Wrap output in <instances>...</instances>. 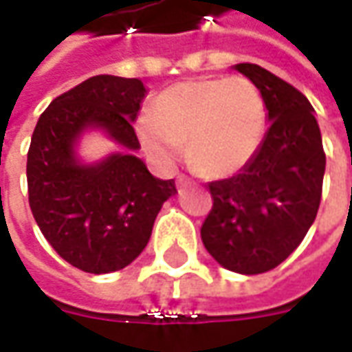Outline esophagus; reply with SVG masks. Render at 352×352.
Returning a JSON list of instances; mask_svg holds the SVG:
<instances>
[{"label":"esophagus","mask_w":352,"mask_h":352,"mask_svg":"<svg viewBox=\"0 0 352 352\" xmlns=\"http://www.w3.org/2000/svg\"><path fill=\"white\" fill-rule=\"evenodd\" d=\"M187 183H189V179L185 175L177 177V187H183V185H187Z\"/></svg>","instance_id":"obj_1"}]
</instances>
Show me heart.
<instances>
[{"instance_id": "1", "label": "heart", "mask_w": 352, "mask_h": 352, "mask_svg": "<svg viewBox=\"0 0 352 352\" xmlns=\"http://www.w3.org/2000/svg\"><path fill=\"white\" fill-rule=\"evenodd\" d=\"M266 133V104L244 76L195 78L163 90L138 138L160 167H173L187 144L192 165L208 177H228L254 160Z\"/></svg>"}]
</instances>
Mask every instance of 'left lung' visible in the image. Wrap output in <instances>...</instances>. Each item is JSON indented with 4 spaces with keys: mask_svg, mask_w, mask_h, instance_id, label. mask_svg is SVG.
I'll return each instance as SVG.
<instances>
[{
    "mask_svg": "<svg viewBox=\"0 0 352 352\" xmlns=\"http://www.w3.org/2000/svg\"><path fill=\"white\" fill-rule=\"evenodd\" d=\"M232 69L260 90L270 128L244 169L208 183L212 210L201 238L222 267L254 276L280 266L314 224L325 153L314 106L299 90L258 65Z\"/></svg>",
    "mask_w": 352,
    "mask_h": 352,
    "instance_id": "obj_1",
    "label": "left lung"
}]
</instances>
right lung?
I'll return each instance as SVG.
<instances>
[{"label":"right lung","instance_id":"add662e5","mask_svg":"<svg viewBox=\"0 0 352 352\" xmlns=\"http://www.w3.org/2000/svg\"><path fill=\"white\" fill-rule=\"evenodd\" d=\"M138 78L92 76L54 98L38 118L27 153L29 205L56 254L88 274H110L144 252L163 203L177 192L135 155L133 122L146 98ZM102 131L122 152L86 164V131Z\"/></svg>","mask_w":352,"mask_h":352}]
</instances>
